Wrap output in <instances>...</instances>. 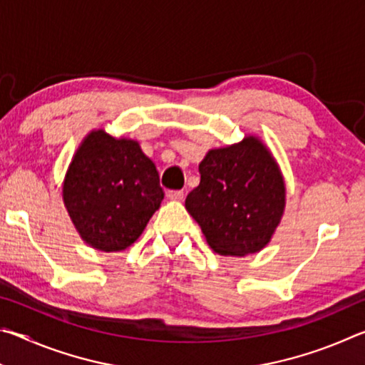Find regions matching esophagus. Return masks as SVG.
<instances>
[{
  "mask_svg": "<svg viewBox=\"0 0 365 365\" xmlns=\"http://www.w3.org/2000/svg\"><path fill=\"white\" fill-rule=\"evenodd\" d=\"M168 197L172 201H182L183 200V191L170 190V191H168Z\"/></svg>",
  "mask_w": 365,
  "mask_h": 365,
  "instance_id": "1",
  "label": "esophagus"
}]
</instances>
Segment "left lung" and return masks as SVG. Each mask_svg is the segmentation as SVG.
Wrapping results in <instances>:
<instances>
[{"instance_id":"obj_1","label":"left lung","mask_w":365,"mask_h":365,"mask_svg":"<svg viewBox=\"0 0 365 365\" xmlns=\"http://www.w3.org/2000/svg\"><path fill=\"white\" fill-rule=\"evenodd\" d=\"M200 185L185 207L220 256L245 257L264 250L280 225L287 187L280 165L256 135L209 150Z\"/></svg>"}]
</instances>
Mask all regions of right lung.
<instances>
[{
  "mask_svg": "<svg viewBox=\"0 0 365 365\" xmlns=\"http://www.w3.org/2000/svg\"><path fill=\"white\" fill-rule=\"evenodd\" d=\"M164 191L137 140L95 128L67 168L63 201L83 242L98 251L132 246L160 207Z\"/></svg>",
  "mask_w": 365,
  "mask_h": 365,
  "instance_id": "obj_1",
  "label": "right lung"
}]
</instances>
